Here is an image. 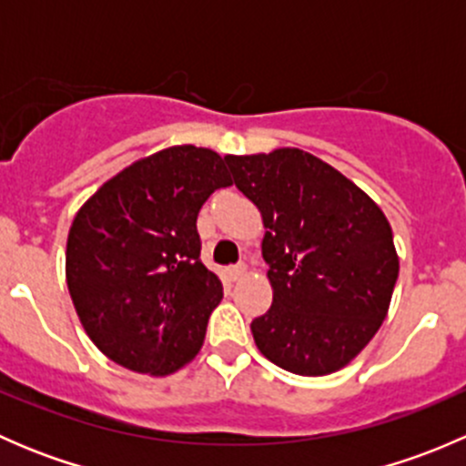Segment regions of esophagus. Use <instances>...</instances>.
<instances>
[{
    "instance_id": "esophagus-1",
    "label": "esophagus",
    "mask_w": 466,
    "mask_h": 466,
    "mask_svg": "<svg viewBox=\"0 0 466 466\" xmlns=\"http://www.w3.org/2000/svg\"><path fill=\"white\" fill-rule=\"evenodd\" d=\"M246 272H248L246 263H237V266H229V268H228V275L232 277L234 281H237V279H241V277L246 275Z\"/></svg>"
}]
</instances>
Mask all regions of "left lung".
I'll list each match as a JSON object with an SVG mask.
<instances>
[{"instance_id":"obj_1","label":"left lung","mask_w":466,"mask_h":466,"mask_svg":"<svg viewBox=\"0 0 466 466\" xmlns=\"http://www.w3.org/2000/svg\"><path fill=\"white\" fill-rule=\"evenodd\" d=\"M234 185L261 211L272 307L250 324L270 363L324 377L363 351L399 277L380 207L316 155L277 148L225 155Z\"/></svg>"}]
</instances>
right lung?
I'll list each match as a JSON object with an SVG mask.
<instances>
[{"instance_id":"obj_1","label":"right lung","mask_w":466,"mask_h":466,"mask_svg":"<svg viewBox=\"0 0 466 466\" xmlns=\"http://www.w3.org/2000/svg\"><path fill=\"white\" fill-rule=\"evenodd\" d=\"M232 185L209 148L171 146L106 182L74 216L65 275L94 345L139 374L196 359L223 284L200 261V207Z\"/></svg>"}]
</instances>
